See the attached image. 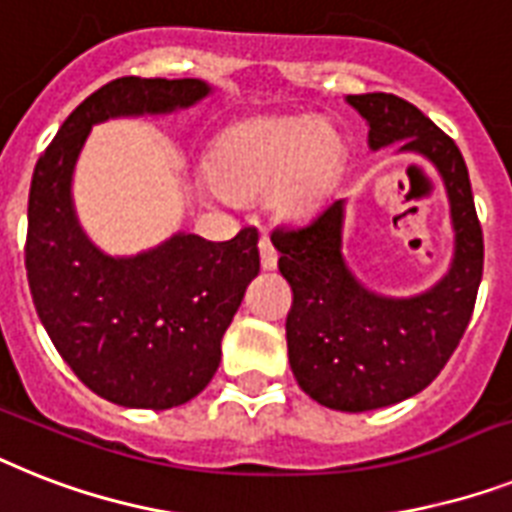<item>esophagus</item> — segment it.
Returning a JSON list of instances; mask_svg holds the SVG:
<instances>
[{"label": "esophagus", "instance_id": "1", "mask_svg": "<svg viewBox=\"0 0 512 512\" xmlns=\"http://www.w3.org/2000/svg\"><path fill=\"white\" fill-rule=\"evenodd\" d=\"M260 263H263L265 270H273L278 263V252L273 249V244H270L268 236H260Z\"/></svg>", "mask_w": 512, "mask_h": 512}]
</instances>
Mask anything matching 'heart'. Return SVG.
<instances>
[{
  "mask_svg": "<svg viewBox=\"0 0 512 512\" xmlns=\"http://www.w3.org/2000/svg\"><path fill=\"white\" fill-rule=\"evenodd\" d=\"M342 162L344 141L334 128L305 118H270L220 136L210 173L228 197L270 191L278 213L302 218L328 197Z\"/></svg>",
  "mask_w": 512,
  "mask_h": 512,
  "instance_id": "b5f03b06",
  "label": "heart"
}]
</instances>
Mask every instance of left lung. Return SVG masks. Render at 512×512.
<instances>
[{
  "instance_id": "1",
  "label": "left lung",
  "mask_w": 512,
  "mask_h": 512,
  "mask_svg": "<svg viewBox=\"0 0 512 512\" xmlns=\"http://www.w3.org/2000/svg\"><path fill=\"white\" fill-rule=\"evenodd\" d=\"M373 149L429 157L442 173L455 226L450 273L426 294L389 299L355 281L342 257L344 202L336 199L297 228H273L278 270L292 286L286 315L289 363L315 402L363 413L413 397L458 350L484 273V234L458 144L415 105L394 94H350Z\"/></svg>"
}]
</instances>
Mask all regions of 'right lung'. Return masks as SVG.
<instances>
[{"label":"right lung","mask_w":512,"mask_h":512,"mask_svg":"<svg viewBox=\"0 0 512 512\" xmlns=\"http://www.w3.org/2000/svg\"><path fill=\"white\" fill-rule=\"evenodd\" d=\"M207 94L197 78H115L70 112L33 170L26 236L33 305L70 371L115 405L168 410L210 384L220 339L260 273V239L255 228L228 242L176 234L144 255L107 257L73 213V168L94 123L173 112Z\"/></svg>","instance_id":"obj_1"}]
</instances>
